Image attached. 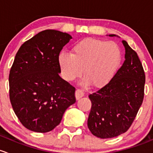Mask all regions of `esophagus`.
<instances>
[{
  "instance_id": "1",
  "label": "esophagus",
  "mask_w": 153,
  "mask_h": 153,
  "mask_svg": "<svg viewBox=\"0 0 153 153\" xmlns=\"http://www.w3.org/2000/svg\"><path fill=\"white\" fill-rule=\"evenodd\" d=\"M84 93L79 89H77L76 91V93H75V96H76V99L77 100H79L80 98H82V97H84Z\"/></svg>"
}]
</instances>
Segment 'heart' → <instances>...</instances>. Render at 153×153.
Returning <instances> with one entry per match:
<instances>
[{
    "mask_svg": "<svg viewBox=\"0 0 153 153\" xmlns=\"http://www.w3.org/2000/svg\"><path fill=\"white\" fill-rule=\"evenodd\" d=\"M122 51L116 42L87 38L76 42L71 53L62 52L59 64L63 78L74 81L82 76L94 87L105 85L119 69Z\"/></svg>",
    "mask_w": 153,
    "mask_h": 153,
    "instance_id": "1",
    "label": "heart"
}]
</instances>
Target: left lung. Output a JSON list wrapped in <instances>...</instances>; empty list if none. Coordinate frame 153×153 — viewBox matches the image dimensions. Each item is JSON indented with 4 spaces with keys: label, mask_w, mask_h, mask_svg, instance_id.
I'll return each instance as SVG.
<instances>
[{
    "label": "left lung",
    "mask_w": 153,
    "mask_h": 153,
    "mask_svg": "<svg viewBox=\"0 0 153 153\" xmlns=\"http://www.w3.org/2000/svg\"><path fill=\"white\" fill-rule=\"evenodd\" d=\"M122 43L125 48L124 63L108 84L88 96L91 109L88 127L98 138H113L127 131L144 100L145 74L142 64L127 42L122 40Z\"/></svg>",
    "instance_id": "left-lung-1"
}]
</instances>
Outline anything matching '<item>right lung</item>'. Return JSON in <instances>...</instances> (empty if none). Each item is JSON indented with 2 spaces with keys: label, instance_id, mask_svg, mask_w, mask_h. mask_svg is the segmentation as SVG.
Instances as JSON below:
<instances>
[{
  "label": "right lung",
  "instance_id": "1",
  "mask_svg": "<svg viewBox=\"0 0 153 153\" xmlns=\"http://www.w3.org/2000/svg\"><path fill=\"white\" fill-rule=\"evenodd\" d=\"M71 38L67 33L44 30L16 53L9 72V99L20 122L31 131H51L76 102V88L59 76V53Z\"/></svg>",
  "mask_w": 153,
  "mask_h": 153
}]
</instances>
